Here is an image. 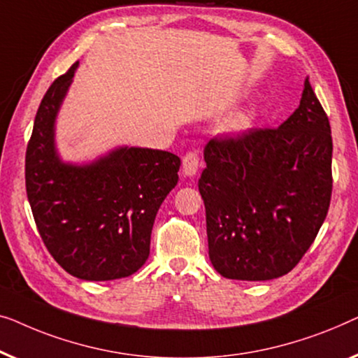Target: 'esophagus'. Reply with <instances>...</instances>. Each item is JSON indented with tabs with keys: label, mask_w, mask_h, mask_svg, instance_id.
<instances>
[{
	"label": "esophagus",
	"mask_w": 358,
	"mask_h": 358,
	"mask_svg": "<svg viewBox=\"0 0 358 358\" xmlns=\"http://www.w3.org/2000/svg\"><path fill=\"white\" fill-rule=\"evenodd\" d=\"M201 165V155L198 150H189L186 152V155L183 157V173L186 177H193V175L198 172Z\"/></svg>",
	"instance_id": "1"
}]
</instances>
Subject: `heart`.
I'll use <instances>...</instances> for the list:
<instances>
[{"instance_id":"heart-1","label":"heart","mask_w":358,"mask_h":358,"mask_svg":"<svg viewBox=\"0 0 358 358\" xmlns=\"http://www.w3.org/2000/svg\"><path fill=\"white\" fill-rule=\"evenodd\" d=\"M245 127H246V118L245 117L236 118L235 122H234V128L235 129H241V128H245Z\"/></svg>"}]
</instances>
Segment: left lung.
I'll use <instances>...</instances> for the list:
<instances>
[{
  "mask_svg": "<svg viewBox=\"0 0 358 358\" xmlns=\"http://www.w3.org/2000/svg\"><path fill=\"white\" fill-rule=\"evenodd\" d=\"M198 181L209 258L227 279L269 280L290 273L328 214L332 138L310 80L279 128L217 136Z\"/></svg>",
  "mask_w": 358,
  "mask_h": 358,
  "instance_id": "left-lung-1",
  "label": "left lung"
}]
</instances>
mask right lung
Returning a JSON list of instances; mask_svg holds the SVG:
<instances>
[{"mask_svg":"<svg viewBox=\"0 0 358 358\" xmlns=\"http://www.w3.org/2000/svg\"><path fill=\"white\" fill-rule=\"evenodd\" d=\"M78 63L57 78L35 115L26 150V189L53 259L74 278L113 280L149 258L157 210L178 181L180 157L141 148L76 167L58 159L53 124Z\"/></svg>","mask_w":358,"mask_h":358,"instance_id":"1","label":"right lung"}]
</instances>
